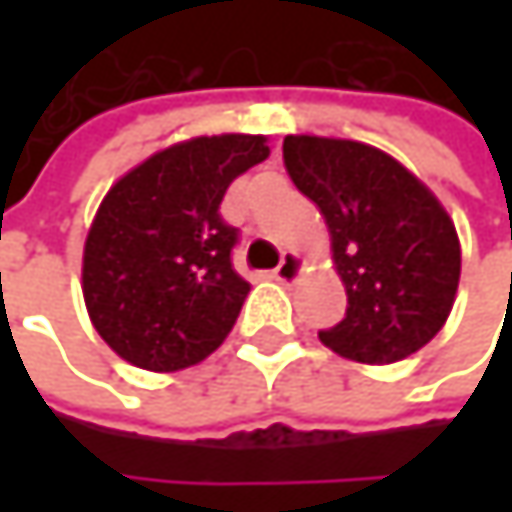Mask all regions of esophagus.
I'll return each mask as SVG.
<instances>
[{
	"instance_id": "1",
	"label": "esophagus",
	"mask_w": 512,
	"mask_h": 512,
	"mask_svg": "<svg viewBox=\"0 0 512 512\" xmlns=\"http://www.w3.org/2000/svg\"><path fill=\"white\" fill-rule=\"evenodd\" d=\"M302 266H305V263H302V257L296 255V252H284V255H281V263L275 266L272 275H275L281 284H293V281L302 275Z\"/></svg>"
}]
</instances>
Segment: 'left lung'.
I'll use <instances>...</instances> for the list:
<instances>
[{"label":"left lung","instance_id":"left-lung-1","mask_svg":"<svg viewBox=\"0 0 512 512\" xmlns=\"http://www.w3.org/2000/svg\"><path fill=\"white\" fill-rule=\"evenodd\" d=\"M284 165L326 216L347 317L320 332L338 356L391 364L445 326L460 284V240L436 195L379 148L287 136Z\"/></svg>","mask_w":512,"mask_h":512}]
</instances>
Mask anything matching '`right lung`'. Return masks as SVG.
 <instances>
[{
    "label": "right lung",
    "mask_w": 512,
    "mask_h": 512,
    "mask_svg": "<svg viewBox=\"0 0 512 512\" xmlns=\"http://www.w3.org/2000/svg\"><path fill=\"white\" fill-rule=\"evenodd\" d=\"M266 156L263 136H198L109 189L85 240L82 296L124 361L171 373L228 338L252 287L231 263L240 231L219 204L231 180Z\"/></svg>",
    "instance_id": "right-lung-1"
}]
</instances>
